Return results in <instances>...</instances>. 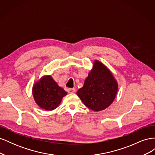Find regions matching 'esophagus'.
Segmentation results:
<instances>
[{
    "label": "esophagus",
    "instance_id": "obj_1",
    "mask_svg": "<svg viewBox=\"0 0 155 155\" xmlns=\"http://www.w3.org/2000/svg\"><path fill=\"white\" fill-rule=\"evenodd\" d=\"M75 91H76V89L75 88H68V93H74Z\"/></svg>",
    "mask_w": 155,
    "mask_h": 155
}]
</instances>
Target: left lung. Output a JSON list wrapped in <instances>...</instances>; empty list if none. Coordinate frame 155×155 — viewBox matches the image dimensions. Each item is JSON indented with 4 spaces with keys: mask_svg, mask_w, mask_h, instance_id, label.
Instances as JSON below:
<instances>
[{
    "mask_svg": "<svg viewBox=\"0 0 155 155\" xmlns=\"http://www.w3.org/2000/svg\"><path fill=\"white\" fill-rule=\"evenodd\" d=\"M117 91L118 83L111 72L104 64L96 61L77 95L89 109L100 111L112 104Z\"/></svg>",
    "mask_w": 155,
    "mask_h": 155,
    "instance_id": "1",
    "label": "left lung"
}]
</instances>
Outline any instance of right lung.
<instances>
[{"label": "right lung", "instance_id": "right-lung-1", "mask_svg": "<svg viewBox=\"0 0 155 155\" xmlns=\"http://www.w3.org/2000/svg\"><path fill=\"white\" fill-rule=\"evenodd\" d=\"M32 93L37 104L46 110L56 109L62 98L67 94L50 76H45L37 82L33 87Z\"/></svg>", "mask_w": 155, "mask_h": 155}]
</instances>
